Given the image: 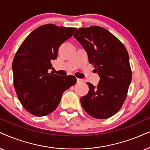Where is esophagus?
Returning a JSON list of instances; mask_svg holds the SVG:
<instances>
[{"mask_svg":"<svg viewBox=\"0 0 150 150\" xmlns=\"http://www.w3.org/2000/svg\"><path fill=\"white\" fill-rule=\"evenodd\" d=\"M77 83H79V82H82L83 80H82V79H81L77 78Z\"/></svg>","mask_w":150,"mask_h":150,"instance_id":"1","label":"esophagus"}]
</instances>
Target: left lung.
Returning a JSON list of instances; mask_svg holds the SVG:
<instances>
[{
	"mask_svg": "<svg viewBox=\"0 0 150 150\" xmlns=\"http://www.w3.org/2000/svg\"><path fill=\"white\" fill-rule=\"evenodd\" d=\"M73 37L86 50L89 63L100 77L96 86L86 83L89 90L80 98L81 106L95 118L110 117L120 109L132 81L127 51L114 35L100 26L79 28Z\"/></svg>",
	"mask_w": 150,
	"mask_h": 150,
	"instance_id": "8db88e82",
	"label": "left lung"
}]
</instances>
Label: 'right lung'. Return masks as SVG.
I'll list each match as a JSON object with an SVG mask.
<instances>
[{
    "mask_svg": "<svg viewBox=\"0 0 150 150\" xmlns=\"http://www.w3.org/2000/svg\"><path fill=\"white\" fill-rule=\"evenodd\" d=\"M75 28L45 24L26 37L12 62L14 85L25 109L36 116H44L57 107L64 92L76 83L73 75L61 77L48 73L58 49L73 35Z\"/></svg>",
    "mask_w": 150,
    "mask_h": 150,
    "instance_id": "add662e5",
    "label": "right lung"
}]
</instances>
